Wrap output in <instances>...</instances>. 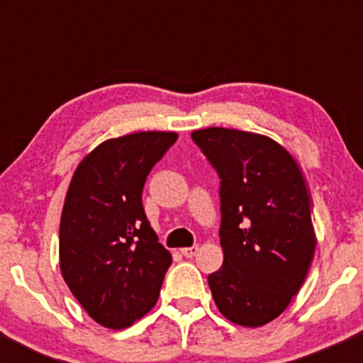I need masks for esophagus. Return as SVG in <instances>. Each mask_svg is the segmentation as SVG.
<instances>
[{
  "label": "esophagus",
  "instance_id": "34e87169",
  "mask_svg": "<svg viewBox=\"0 0 363 363\" xmlns=\"http://www.w3.org/2000/svg\"><path fill=\"white\" fill-rule=\"evenodd\" d=\"M196 251H199V246H191V247H182V250H181L182 256H186V258H193V256L196 255Z\"/></svg>",
  "mask_w": 363,
  "mask_h": 363
}]
</instances>
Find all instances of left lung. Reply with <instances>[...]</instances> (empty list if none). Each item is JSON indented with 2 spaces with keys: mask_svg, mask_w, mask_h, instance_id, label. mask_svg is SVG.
Wrapping results in <instances>:
<instances>
[{
  "mask_svg": "<svg viewBox=\"0 0 363 363\" xmlns=\"http://www.w3.org/2000/svg\"><path fill=\"white\" fill-rule=\"evenodd\" d=\"M191 138L221 177L225 258L208 276L212 298L232 323L263 327L290 306L313 263L307 182L294 156L265 135L212 126Z\"/></svg>",
  "mask_w": 363,
  "mask_h": 363,
  "instance_id": "obj_1",
  "label": "left lung"
}]
</instances>
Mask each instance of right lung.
<instances>
[{
	"label": "right lung",
	"instance_id": "add662e5",
	"mask_svg": "<svg viewBox=\"0 0 363 363\" xmlns=\"http://www.w3.org/2000/svg\"><path fill=\"white\" fill-rule=\"evenodd\" d=\"M177 140L175 131L108 138L73 172L60 225V269L101 327L121 330L158 302L172 255L142 207L145 179Z\"/></svg>",
	"mask_w": 363,
	"mask_h": 363
}]
</instances>
